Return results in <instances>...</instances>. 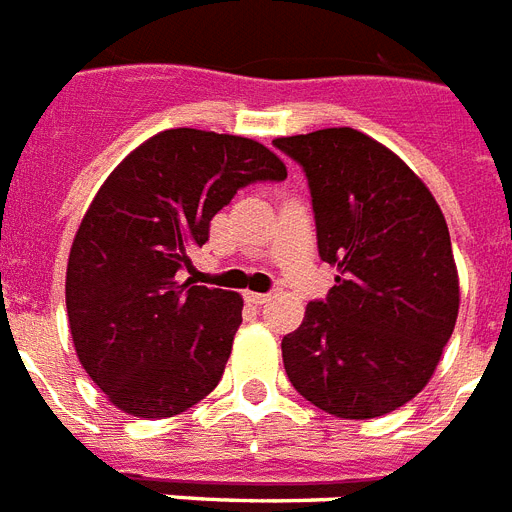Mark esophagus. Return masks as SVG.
<instances>
[{"label": "esophagus", "instance_id": "obj_1", "mask_svg": "<svg viewBox=\"0 0 512 512\" xmlns=\"http://www.w3.org/2000/svg\"><path fill=\"white\" fill-rule=\"evenodd\" d=\"M269 298H272L269 293H251V290L245 293V301H248V304H253V306H264Z\"/></svg>", "mask_w": 512, "mask_h": 512}]
</instances>
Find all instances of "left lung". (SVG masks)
Segmentation results:
<instances>
[{"instance_id":"left-lung-1","label":"left lung","mask_w":512,"mask_h":512,"mask_svg":"<svg viewBox=\"0 0 512 512\" xmlns=\"http://www.w3.org/2000/svg\"><path fill=\"white\" fill-rule=\"evenodd\" d=\"M272 145L304 169L320 259L338 267L327 298L282 338L285 372L327 415L380 418L423 391L455 330L460 285L444 214L399 155L357 129Z\"/></svg>"}]
</instances>
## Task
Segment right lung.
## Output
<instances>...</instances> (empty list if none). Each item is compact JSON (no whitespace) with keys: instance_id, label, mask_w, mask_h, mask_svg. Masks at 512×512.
<instances>
[{"instance_id":"add662e5","label":"right lung","mask_w":512,"mask_h":512,"mask_svg":"<svg viewBox=\"0 0 512 512\" xmlns=\"http://www.w3.org/2000/svg\"><path fill=\"white\" fill-rule=\"evenodd\" d=\"M285 177L259 142L169 129L105 179L73 237L65 306L79 362L118 410L171 418L222 380L243 298L182 269L240 187Z\"/></svg>"}]
</instances>
